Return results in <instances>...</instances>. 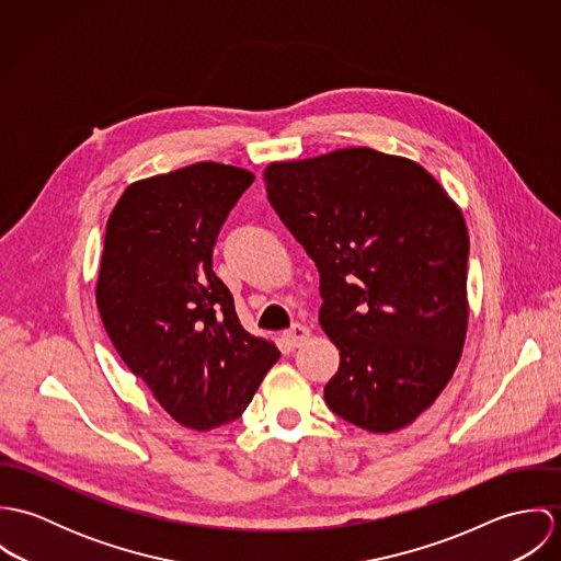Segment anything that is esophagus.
I'll list each match as a JSON object with an SVG mask.
<instances>
[{
    "instance_id": "obj_1",
    "label": "esophagus",
    "mask_w": 561,
    "mask_h": 561,
    "mask_svg": "<svg viewBox=\"0 0 561 561\" xmlns=\"http://www.w3.org/2000/svg\"><path fill=\"white\" fill-rule=\"evenodd\" d=\"M309 336H311L309 328H305V325H300V323H294V325L283 334V339L287 341L289 347H300Z\"/></svg>"
}]
</instances>
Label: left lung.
<instances>
[{"instance_id":"left-lung-1","label":"left lung","mask_w":561,"mask_h":561,"mask_svg":"<svg viewBox=\"0 0 561 561\" xmlns=\"http://www.w3.org/2000/svg\"><path fill=\"white\" fill-rule=\"evenodd\" d=\"M263 179L320 270V323L341 354L328 408L376 434L410 425L451 380L467 336L460 207L416 161L367 147L274 161Z\"/></svg>"}]
</instances>
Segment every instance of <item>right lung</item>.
<instances>
[{
  "label": "right lung",
  "instance_id": "right-lung-1",
  "mask_svg": "<svg viewBox=\"0 0 561 561\" xmlns=\"http://www.w3.org/2000/svg\"><path fill=\"white\" fill-rule=\"evenodd\" d=\"M254 174L198 161L131 183L103 241L96 307L125 365L181 425L231 423L278 360L243 330L211 265L218 233Z\"/></svg>",
  "mask_w": 561,
  "mask_h": 561
}]
</instances>
